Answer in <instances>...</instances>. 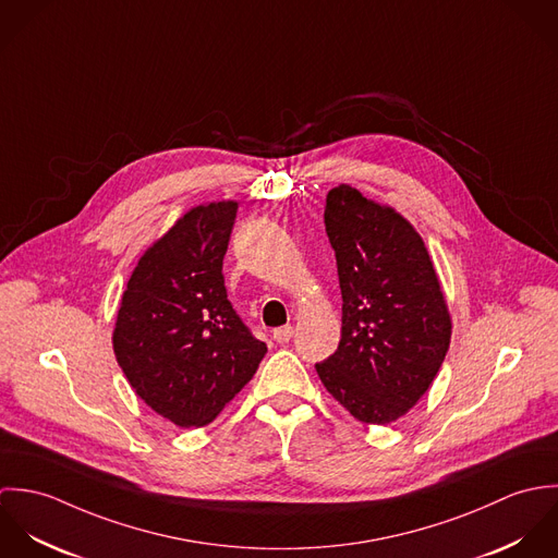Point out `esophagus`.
<instances>
[{"label":"esophagus","instance_id":"1","mask_svg":"<svg viewBox=\"0 0 558 558\" xmlns=\"http://www.w3.org/2000/svg\"><path fill=\"white\" fill-rule=\"evenodd\" d=\"M292 337H294V328H292L290 324L279 326V328L272 330V339H275L277 343H288Z\"/></svg>","mask_w":558,"mask_h":558}]
</instances>
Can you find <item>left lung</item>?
Returning a JSON list of instances; mask_svg holds the SVG:
<instances>
[{
  "mask_svg": "<svg viewBox=\"0 0 558 558\" xmlns=\"http://www.w3.org/2000/svg\"><path fill=\"white\" fill-rule=\"evenodd\" d=\"M324 226L341 288V339L316 363L326 391L363 423L405 414L436 378L451 318L414 228L352 186L326 195Z\"/></svg>",
  "mask_w": 558,
  "mask_h": 558,
  "instance_id": "8db88e82",
  "label": "left lung"
}]
</instances>
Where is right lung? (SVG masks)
I'll return each instance as SVG.
<instances>
[{
	"instance_id": "1",
	"label": "right lung",
	"mask_w": 558,
	"mask_h": 558,
	"mask_svg": "<svg viewBox=\"0 0 558 558\" xmlns=\"http://www.w3.org/2000/svg\"><path fill=\"white\" fill-rule=\"evenodd\" d=\"M236 202L189 210L133 270L113 352L135 393L180 427L210 423L253 378L266 343L228 301Z\"/></svg>"
}]
</instances>
